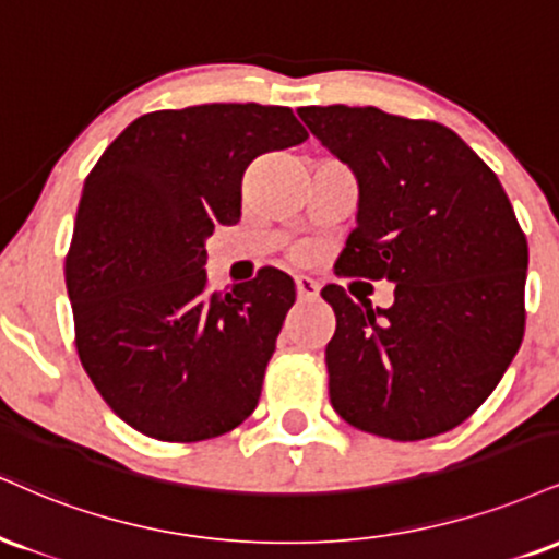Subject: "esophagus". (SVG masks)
Listing matches in <instances>:
<instances>
[{"instance_id":"obj_1","label":"esophagus","mask_w":559,"mask_h":559,"mask_svg":"<svg viewBox=\"0 0 559 559\" xmlns=\"http://www.w3.org/2000/svg\"><path fill=\"white\" fill-rule=\"evenodd\" d=\"M294 284H297L299 301H309L320 294V284L314 278H309V275H297V278H294Z\"/></svg>"}]
</instances>
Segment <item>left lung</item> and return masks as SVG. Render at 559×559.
<instances>
[{"mask_svg": "<svg viewBox=\"0 0 559 559\" xmlns=\"http://www.w3.org/2000/svg\"><path fill=\"white\" fill-rule=\"evenodd\" d=\"M299 117L359 181V215L335 265L393 281L372 309L325 286L331 403L399 442L466 421L502 380L526 328V234L497 174L448 127L374 106H301Z\"/></svg>", "mask_w": 559, "mask_h": 559, "instance_id": "left-lung-1", "label": "left lung"}]
</instances>
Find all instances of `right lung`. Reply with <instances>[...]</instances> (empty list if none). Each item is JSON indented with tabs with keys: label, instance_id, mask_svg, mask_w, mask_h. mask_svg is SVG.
Instances as JSON below:
<instances>
[{
	"label": "right lung",
	"instance_id": "1",
	"mask_svg": "<svg viewBox=\"0 0 559 559\" xmlns=\"http://www.w3.org/2000/svg\"><path fill=\"white\" fill-rule=\"evenodd\" d=\"M307 138L288 106L164 109L134 119L87 174L64 258L75 348L138 432L211 440L258 406L294 281L262 267L215 294L205 239L239 221L247 166Z\"/></svg>",
	"mask_w": 559,
	"mask_h": 559
}]
</instances>
